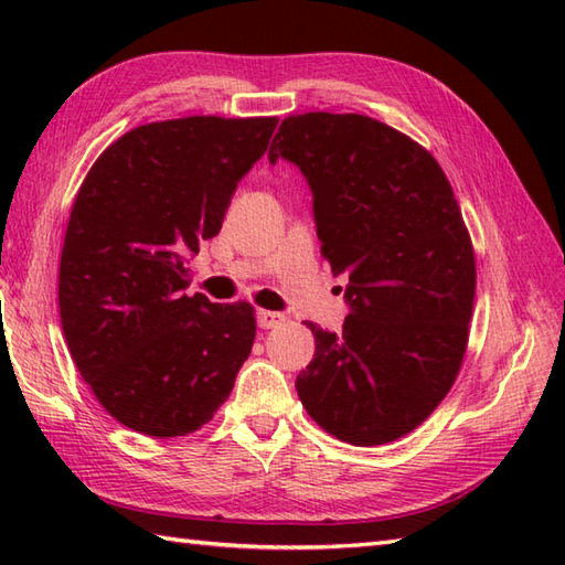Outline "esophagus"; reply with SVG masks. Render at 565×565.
Here are the masks:
<instances>
[{"instance_id":"34e87169","label":"esophagus","mask_w":565,"mask_h":565,"mask_svg":"<svg viewBox=\"0 0 565 565\" xmlns=\"http://www.w3.org/2000/svg\"><path fill=\"white\" fill-rule=\"evenodd\" d=\"M286 318L281 313H274V310H257V326L262 330H271L276 326H281Z\"/></svg>"}]
</instances>
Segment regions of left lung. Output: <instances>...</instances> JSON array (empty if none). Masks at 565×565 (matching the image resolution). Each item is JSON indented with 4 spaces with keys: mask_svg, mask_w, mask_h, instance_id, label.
Wrapping results in <instances>:
<instances>
[{
    "mask_svg": "<svg viewBox=\"0 0 565 565\" xmlns=\"http://www.w3.org/2000/svg\"><path fill=\"white\" fill-rule=\"evenodd\" d=\"M313 191L332 274L350 276L342 332L306 322L313 362L296 379L308 415L347 444H388L423 425L459 374L476 294L471 237L431 154L362 114L284 118L269 162Z\"/></svg>",
    "mask_w": 565,
    "mask_h": 565,
    "instance_id": "1",
    "label": "left lung"
}]
</instances>
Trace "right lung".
<instances>
[{
	"label": "right lung",
	"instance_id": "right-lung-1",
	"mask_svg": "<svg viewBox=\"0 0 565 565\" xmlns=\"http://www.w3.org/2000/svg\"><path fill=\"white\" fill-rule=\"evenodd\" d=\"M279 118L189 116L128 130L84 177L60 257V320L82 379L148 437L206 425L255 342V308L186 296Z\"/></svg>",
	"mask_w": 565,
	"mask_h": 565
}]
</instances>
